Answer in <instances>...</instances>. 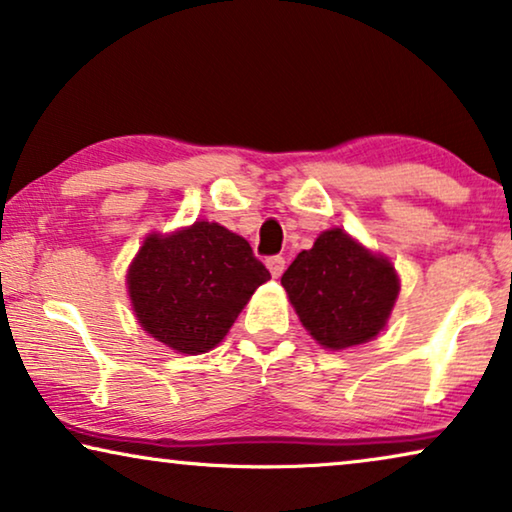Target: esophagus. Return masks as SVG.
<instances>
[{
    "instance_id": "34e87169",
    "label": "esophagus",
    "mask_w": 512,
    "mask_h": 512,
    "mask_svg": "<svg viewBox=\"0 0 512 512\" xmlns=\"http://www.w3.org/2000/svg\"><path fill=\"white\" fill-rule=\"evenodd\" d=\"M265 265H268L272 277H282V272L286 268V261H284V256H270L268 261H265Z\"/></svg>"
}]
</instances>
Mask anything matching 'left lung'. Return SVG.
<instances>
[{
    "instance_id": "8db88e82",
    "label": "left lung",
    "mask_w": 512,
    "mask_h": 512,
    "mask_svg": "<svg viewBox=\"0 0 512 512\" xmlns=\"http://www.w3.org/2000/svg\"><path fill=\"white\" fill-rule=\"evenodd\" d=\"M300 321L319 345L345 349L373 340L398 296L389 261L370 254L340 228L300 251L282 275Z\"/></svg>"
}]
</instances>
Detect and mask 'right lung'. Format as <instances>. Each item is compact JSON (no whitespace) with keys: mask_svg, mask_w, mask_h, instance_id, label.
I'll return each instance as SVG.
<instances>
[{"mask_svg":"<svg viewBox=\"0 0 512 512\" xmlns=\"http://www.w3.org/2000/svg\"><path fill=\"white\" fill-rule=\"evenodd\" d=\"M270 272L244 237L195 221L170 237L151 235L128 272L132 307L146 333L181 354L223 340Z\"/></svg>","mask_w":512,"mask_h":512,"instance_id":"1","label":"right lung"}]
</instances>
